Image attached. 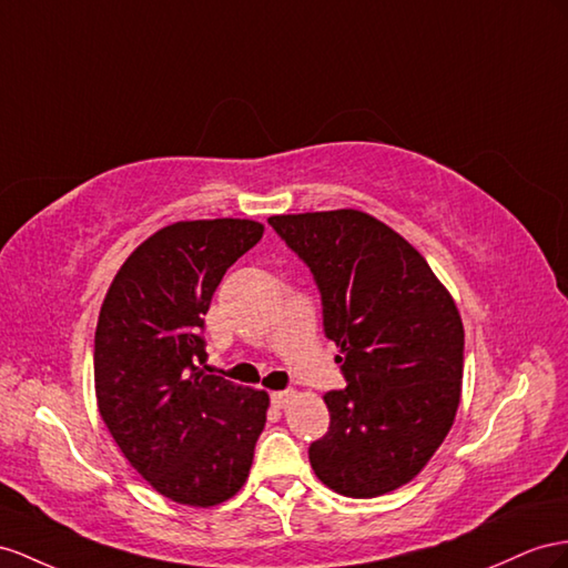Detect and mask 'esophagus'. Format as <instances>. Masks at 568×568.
I'll return each mask as SVG.
<instances>
[{"label":"esophagus","mask_w":568,"mask_h":568,"mask_svg":"<svg viewBox=\"0 0 568 568\" xmlns=\"http://www.w3.org/2000/svg\"><path fill=\"white\" fill-rule=\"evenodd\" d=\"M293 398H295L293 390H275V394H271V403L275 405V408H287Z\"/></svg>","instance_id":"obj_1"}]
</instances>
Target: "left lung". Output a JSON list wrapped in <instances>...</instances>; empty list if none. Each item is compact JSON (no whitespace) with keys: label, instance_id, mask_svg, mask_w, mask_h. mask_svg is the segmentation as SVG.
Segmentation results:
<instances>
[{"label":"left lung","instance_id":"left-lung-1","mask_svg":"<svg viewBox=\"0 0 568 568\" xmlns=\"http://www.w3.org/2000/svg\"><path fill=\"white\" fill-rule=\"evenodd\" d=\"M268 223L314 273L347 382L324 396L331 425L310 446L316 477L353 499L408 485L460 403L465 333L454 297L408 240L365 211Z\"/></svg>","mask_w":568,"mask_h":568}]
</instances>
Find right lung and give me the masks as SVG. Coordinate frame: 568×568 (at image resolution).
Listing matches in <instances>:
<instances>
[{"label": "right lung", "mask_w": 568, "mask_h": 568, "mask_svg": "<svg viewBox=\"0 0 568 568\" xmlns=\"http://www.w3.org/2000/svg\"><path fill=\"white\" fill-rule=\"evenodd\" d=\"M261 235L264 225L242 217L172 223L129 254L100 307V417L145 483L184 506L235 497L266 425V390L199 367L215 287Z\"/></svg>", "instance_id": "right-lung-1"}]
</instances>
